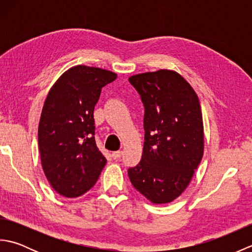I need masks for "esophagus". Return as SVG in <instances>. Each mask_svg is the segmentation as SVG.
<instances>
[{
	"label": "esophagus",
	"mask_w": 252,
	"mask_h": 252,
	"mask_svg": "<svg viewBox=\"0 0 252 252\" xmlns=\"http://www.w3.org/2000/svg\"><path fill=\"white\" fill-rule=\"evenodd\" d=\"M122 155H123V153H122L121 151H118V152H114V153H112V154H111V157H112V159L117 160V159H120Z\"/></svg>",
	"instance_id": "1"
}]
</instances>
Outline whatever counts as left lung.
Here are the masks:
<instances>
[{
  "label": "left lung",
  "mask_w": 252,
  "mask_h": 252,
  "mask_svg": "<svg viewBox=\"0 0 252 252\" xmlns=\"http://www.w3.org/2000/svg\"><path fill=\"white\" fill-rule=\"evenodd\" d=\"M129 82L145 108V142L140 163L127 174L148 200L171 202L189 184L203 155L199 99L184 78L165 69L132 76Z\"/></svg>",
  "instance_id": "8db88e82"
}]
</instances>
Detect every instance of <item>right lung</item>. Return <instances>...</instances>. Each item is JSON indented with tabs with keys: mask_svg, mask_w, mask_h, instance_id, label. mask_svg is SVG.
Returning <instances> with one entry per match:
<instances>
[{
	"mask_svg": "<svg viewBox=\"0 0 252 252\" xmlns=\"http://www.w3.org/2000/svg\"><path fill=\"white\" fill-rule=\"evenodd\" d=\"M117 74L83 65L53 85L42 109L39 149L44 173L58 194L74 198L92 189L107 162L95 142L94 107Z\"/></svg>",
	"mask_w": 252,
	"mask_h": 252,
	"instance_id": "1",
	"label": "right lung"
}]
</instances>
